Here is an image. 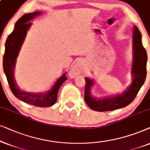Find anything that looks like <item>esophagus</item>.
<instances>
[{
	"mask_svg": "<svg viewBox=\"0 0 150 150\" xmlns=\"http://www.w3.org/2000/svg\"><path fill=\"white\" fill-rule=\"evenodd\" d=\"M81 64L79 62H77L71 69V72H70V75L71 77H75L77 75H79L81 73Z\"/></svg>",
	"mask_w": 150,
	"mask_h": 150,
	"instance_id": "esophagus-1",
	"label": "esophagus"
}]
</instances>
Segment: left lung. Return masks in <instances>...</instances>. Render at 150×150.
Segmentation results:
<instances>
[{
	"label": "left lung",
	"mask_w": 150,
	"mask_h": 150,
	"mask_svg": "<svg viewBox=\"0 0 150 150\" xmlns=\"http://www.w3.org/2000/svg\"><path fill=\"white\" fill-rule=\"evenodd\" d=\"M133 62L132 75L133 81L126 91L121 95L102 99L95 98L91 95V88L93 80L85 78L84 99L87 105L92 110L99 112L110 111L124 108L132 102L139 90L145 82L147 75V55L141 40V33L137 26L134 25L132 36Z\"/></svg>",
	"instance_id": "obj_1"
}]
</instances>
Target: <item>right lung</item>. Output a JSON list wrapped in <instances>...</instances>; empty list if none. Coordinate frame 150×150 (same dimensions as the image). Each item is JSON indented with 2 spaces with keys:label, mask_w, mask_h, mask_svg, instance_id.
I'll use <instances>...</instances> for the list:
<instances>
[{
  "label": "right lung",
  "mask_w": 150,
  "mask_h": 150,
  "mask_svg": "<svg viewBox=\"0 0 150 150\" xmlns=\"http://www.w3.org/2000/svg\"><path fill=\"white\" fill-rule=\"evenodd\" d=\"M40 11H35L24 15L15 24L14 29L9 35L5 42V51L3 56V70L9 86L16 97L24 102L38 107H49L57 101L59 87L67 79L66 73L62 75L49 91L45 93H32L22 91L16 82L13 71L16 61L20 49L25 40L27 30L29 29L31 20L40 14Z\"/></svg>",
  "instance_id": "obj_1"
}]
</instances>
